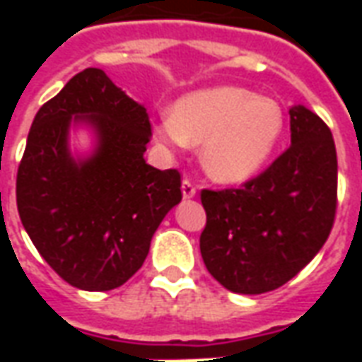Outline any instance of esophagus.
<instances>
[{
  "label": "esophagus",
  "mask_w": 362,
  "mask_h": 362,
  "mask_svg": "<svg viewBox=\"0 0 362 362\" xmlns=\"http://www.w3.org/2000/svg\"><path fill=\"white\" fill-rule=\"evenodd\" d=\"M196 192H197L196 184L189 180V178H184V180H182V196L186 197V199L196 196Z\"/></svg>",
  "instance_id": "esophagus-1"
}]
</instances>
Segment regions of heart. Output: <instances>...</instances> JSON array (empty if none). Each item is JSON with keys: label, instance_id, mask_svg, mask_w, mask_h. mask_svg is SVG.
Masks as SVG:
<instances>
[{"label": "heart", "instance_id": "obj_1", "mask_svg": "<svg viewBox=\"0 0 362 362\" xmlns=\"http://www.w3.org/2000/svg\"><path fill=\"white\" fill-rule=\"evenodd\" d=\"M277 100L243 87H209L178 98L170 118L155 126L158 141L201 145L202 165L213 180L240 184L267 165L283 134Z\"/></svg>", "mask_w": 362, "mask_h": 362}]
</instances>
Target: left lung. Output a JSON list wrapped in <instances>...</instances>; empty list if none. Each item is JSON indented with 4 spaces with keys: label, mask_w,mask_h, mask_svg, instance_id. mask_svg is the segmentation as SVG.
Returning a JSON list of instances; mask_svg holds the SVG:
<instances>
[{
    "label": "left lung",
    "mask_w": 362,
    "mask_h": 362,
    "mask_svg": "<svg viewBox=\"0 0 362 362\" xmlns=\"http://www.w3.org/2000/svg\"><path fill=\"white\" fill-rule=\"evenodd\" d=\"M291 145L240 188L202 189L207 223L202 258L221 285L240 295L275 291L295 277L332 233L337 155L326 122L291 108Z\"/></svg>",
    "instance_id": "8db88e82"
}]
</instances>
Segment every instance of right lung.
Masks as SVG:
<instances>
[{"instance_id": "1", "label": "right lung", "mask_w": 362, "mask_h": 362, "mask_svg": "<svg viewBox=\"0 0 362 362\" xmlns=\"http://www.w3.org/2000/svg\"><path fill=\"white\" fill-rule=\"evenodd\" d=\"M95 126L99 147L75 163L71 121ZM149 114L103 69L87 67L36 112L17 170L23 227L62 279L83 291L124 285L149 254L151 238L182 199L180 173L145 163Z\"/></svg>"}]
</instances>
